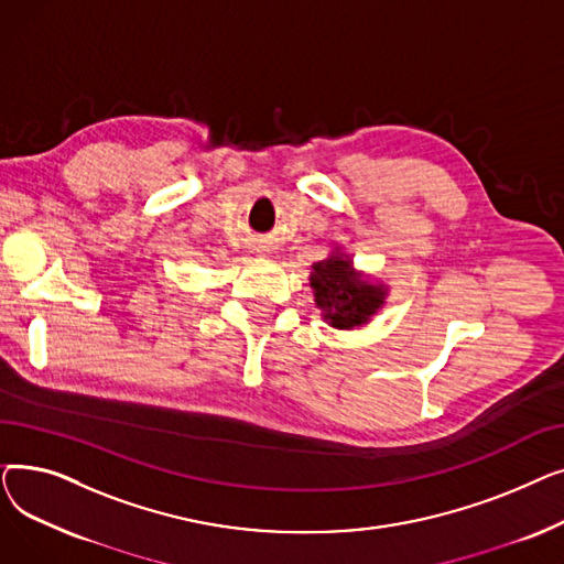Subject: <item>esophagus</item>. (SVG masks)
<instances>
[{
  "mask_svg": "<svg viewBox=\"0 0 564 564\" xmlns=\"http://www.w3.org/2000/svg\"><path fill=\"white\" fill-rule=\"evenodd\" d=\"M253 251H256L258 256H267V251H270V247L262 245V242H258V245H253Z\"/></svg>",
  "mask_w": 564,
  "mask_h": 564,
  "instance_id": "34e87169",
  "label": "esophagus"
}]
</instances>
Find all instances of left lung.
<instances>
[{
  "label": "left lung",
  "mask_w": 564,
  "mask_h": 564,
  "mask_svg": "<svg viewBox=\"0 0 564 564\" xmlns=\"http://www.w3.org/2000/svg\"><path fill=\"white\" fill-rule=\"evenodd\" d=\"M308 283L313 288L319 317L334 329H361L387 304L391 288L357 270L345 247L332 242L329 253L311 264Z\"/></svg>",
  "instance_id": "1"
}]
</instances>
